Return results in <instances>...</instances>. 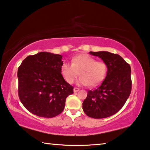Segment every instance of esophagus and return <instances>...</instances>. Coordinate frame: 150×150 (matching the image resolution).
I'll use <instances>...</instances> for the list:
<instances>
[{
  "label": "esophagus",
  "mask_w": 150,
  "mask_h": 150,
  "mask_svg": "<svg viewBox=\"0 0 150 150\" xmlns=\"http://www.w3.org/2000/svg\"><path fill=\"white\" fill-rule=\"evenodd\" d=\"M79 88H76V87H74V93H77V92H78L79 91Z\"/></svg>",
  "instance_id": "34e87169"
}]
</instances>
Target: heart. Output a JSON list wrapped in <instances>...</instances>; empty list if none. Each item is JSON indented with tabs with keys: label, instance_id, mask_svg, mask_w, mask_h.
I'll use <instances>...</instances> for the list:
<instances>
[{
	"label": "heart",
	"instance_id": "b5f03b06",
	"mask_svg": "<svg viewBox=\"0 0 150 150\" xmlns=\"http://www.w3.org/2000/svg\"><path fill=\"white\" fill-rule=\"evenodd\" d=\"M107 66L104 62L96 61L88 54H82L72 58L71 64L64 62L61 66V73L64 80L72 84L79 72L78 84L96 86L105 79Z\"/></svg>",
	"mask_w": 150,
	"mask_h": 150
}]
</instances>
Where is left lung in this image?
<instances>
[{
  "instance_id": "8db88e82",
  "label": "left lung",
  "mask_w": 150,
  "mask_h": 150,
  "mask_svg": "<svg viewBox=\"0 0 150 150\" xmlns=\"http://www.w3.org/2000/svg\"><path fill=\"white\" fill-rule=\"evenodd\" d=\"M89 54L103 59L107 66V73L100 86L88 91L82 109L92 118H107L117 113L130 95L131 67L118 54L104 51Z\"/></svg>"
}]
</instances>
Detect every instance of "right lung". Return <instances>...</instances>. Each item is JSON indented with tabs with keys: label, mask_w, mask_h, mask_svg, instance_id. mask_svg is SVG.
<instances>
[{
	"label": "right lung",
	"mask_w": 150,
	"mask_h": 150,
	"mask_svg": "<svg viewBox=\"0 0 150 150\" xmlns=\"http://www.w3.org/2000/svg\"><path fill=\"white\" fill-rule=\"evenodd\" d=\"M62 56L40 52L27 56L18 68V94L24 107L37 116L52 118L63 111L74 87L61 73Z\"/></svg>",
	"instance_id": "right-lung-1"
}]
</instances>
